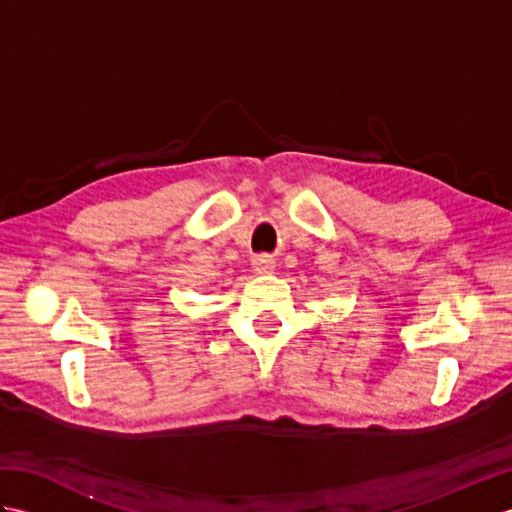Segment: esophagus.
<instances>
[{
    "label": "esophagus",
    "mask_w": 512,
    "mask_h": 512,
    "mask_svg": "<svg viewBox=\"0 0 512 512\" xmlns=\"http://www.w3.org/2000/svg\"><path fill=\"white\" fill-rule=\"evenodd\" d=\"M253 270L257 275H270L275 270V259L270 255H257L253 259Z\"/></svg>",
    "instance_id": "esophagus-1"
}]
</instances>
